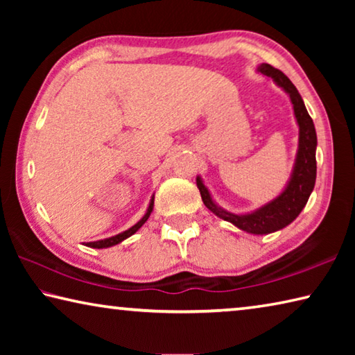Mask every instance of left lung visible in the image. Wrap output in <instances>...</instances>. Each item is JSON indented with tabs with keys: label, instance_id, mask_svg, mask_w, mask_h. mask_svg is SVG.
<instances>
[{
	"label": "left lung",
	"instance_id": "1",
	"mask_svg": "<svg viewBox=\"0 0 355 355\" xmlns=\"http://www.w3.org/2000/svg\"><path fill=\"white\" fill-rule=\"evenodd\" d=\"M258 73L272 78L274 83L279 87L290 95L293 103L294 117L299 125V147L296 153V163H294L290 182L285 186V189L280 194L268 202L266 205L257 208L255 211L245 214H235L225 211L218 203L211 199V194L202 178L197 177V188L200 191L202 200L205 207L213 211L218 218L227 222H232L239 230H244L254 235H268V233L282 230V228L290 225L297 218L304 207L307 205V200L315 188L316 182V131L313 120L309 116L307 107L304 105V100L297 92V89L290 81L285 73L274 69L269 64H261L257 69Z\"/></svg>",
	"mask_w": 355,
	"mask_h": 355
}]
</instances>
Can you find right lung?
<instances>
[{"label":"right lung","mask_w":355,"mask_h":355,"mask_svg":"<svg viewBox=\"0 0 355 355\" xmlns=\"http://www.w3.org/2000/svg\"><path fill=\"white\" fill-rule=\"evenodd\" d=\"M153 202H155V197H152V200H150L148 203V208H147V213L144 214V218L137 222V224H135L133 227H130L128 230H125L122 233H119V235L116 236H111V238H106V239H100V241H92V243H87L86 245L87 248H94V249H106V248H112V245H116L119 243H122L123 239L130 238L131 235H135V233L139 230V228L146 224L147 219L150 218V213L153 211Z\"/></svg>","instance_id":"obj_1"}]
</instances>
